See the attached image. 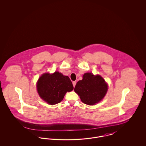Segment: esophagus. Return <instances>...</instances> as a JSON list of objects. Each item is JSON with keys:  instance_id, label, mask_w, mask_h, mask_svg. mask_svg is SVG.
I'll return each mask as SVG.
<instances>
[{"instance_id": "34e87169", "label": "esophagus", "mask_w": 146, "mask_h": 146, "mask_svg": "<svg viewBox=\"0 0 146 146\" xmlns=\"http://www.w3.org/2000/svg\"><path fill=\"white\" fill-rule=\"evenodd\" d=\"M76 81H74V82H73V86H74V88L75 87V86H76Z\"/></svg>"}]
</instances>
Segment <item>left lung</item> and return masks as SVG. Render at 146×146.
<instances>
[{"instance_id":"1","label":"left lung","mask_w":146,"mask_h":146,"mask_svg":"<svg viewBox=\"0 0 146 146\" xmlns=\"http://www.w3.org/2000/svg\"><path fill=\"white\" fill-rule=\"evenodd\" d=\"M108 85L104 79L91 73L84 74L83 79L77 82L74 91L85 104L94 105L99 102L106 95Z\"/></svg>"}]
</instances>
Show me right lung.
Here are the masks:
<instances>
[{
	"instance_id": "obj_1",
	"label": "right lung",
	"mask_w": 146,
	"mask_h": 146,
	"mask_svg": "<svg viewBox=\"0 0 146 146\" xmlns=\"http://www.w3.org/2000/svg\"><path fill=\"white\" fill-rule=\"evenodd\" d=\"M38 92L43 100L51 105L61 102L66 93L73 90L70 78L58 72L42 74L37 82Z\"/></svg>"
}]
</instances>
